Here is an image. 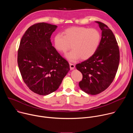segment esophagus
Here are the masks:
<instances>
[{
	"mask_svg": "<svg viewBox=\"0 0 133 133\" xmlns=\"http://www.w3.org/2000/svg\"><path fill=\"white\" fill-rule=\"evenodd\" d=\"M69 66H70V68L71 70L74 69V68H75V64H71V63H70V64H69Z\"/></svg>",
	"mask_w": 133,
	"mask_h": 133,
	"instance_id": "obj_1",
	"label": "esophagus"
}]
</instances>
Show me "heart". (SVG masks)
Here are the masks:
<instances>
[{"instance_id": "obj_1", "label": "heart", "mask_w": 133, "mask_h": 133, "mask_svg": "<svg viewBox=\"0 0 133 133\" xmlns=\"http://www.w3.org/2000/svg\"><path fill=\"white\" fill-rule=\"evenodd\" d=\"M63 34L57 33L53 38L55 49L65 53L71 48L73 49L66 55L71 62H75L80 57L86 60L95 54L101 42V34L95 28L84 27H72L65 29Z\"/></svg>"}]
</instances>
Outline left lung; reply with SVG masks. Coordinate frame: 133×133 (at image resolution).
I'll return each mask as SVG.
<instances>
[{
	"label": "left lung",
	"instance_id": "obj_1",
	"mask_svg": "<svg viewBox=\"0 0 133 133\" xmlns=\"http://www.w3.org/2000/svg\"><path fill=\"white\" fill-rule=\"evenodd\" d=\"M102 31L99 46L86 61L76 65L83 75L79 83L81 89L87 94L97 95L106 89L114 81L119 63V49L116 38L108 27L96 22Z\"/></svg>",
	"mask_w": 133,
	"mask_h": 133
}]
</instances>
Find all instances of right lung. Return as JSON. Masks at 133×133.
I'll list each match as a JSON object with an SVG mask.
<instances>
[{
	"mask_svg": "<svg viewBox=\"0 0 133 133\" xmlns=\"http://www.w3.org/2000/svg\"><path fill=\"white\" fill-rule=\"evenodd\" d=\"M57 26L35 24L23 35L17 63L24 83L34 92L47 95L59 88L70 70L68 62L52 46L51 35Z\"/></svg>",
	"mask_w": 133,
	"mask_h": 133,
	"instance_id": "obj_1",
	"label": "right lung"
}]
</instances>
